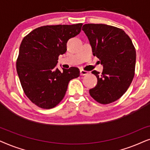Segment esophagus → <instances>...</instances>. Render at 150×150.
I'll use <instances>...</instances> for the list:
<instances>
[{
  "mask_svg": "<svg viewBox=\"0 0 150 150\" xmlns=\"http://www.w3.org/2000/svg\"><path fill=\"white\" fill-rule=\"evenodd\" d=\"M80 74H81V76H85L88 74V71L83 70V69H81L80 70Z\"/></svg>",
  "mask_w": 150,
  "mask_h": 150,
  "instance_id": "1",
  "label": "esophagus"
}]
</instances>
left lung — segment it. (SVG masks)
I'll use <instances>...</instances> for the list:
<instances>
[{
  "instance_id": "1",
  "label": "left lung",
  "mask_w": 150,
  "mask_h": 150,
  "mask_svg": "<svg viewBox=\"0 0 150 150\" xmlns=\"http://www.w3.org/2000/svg\"><path fill=\"white\" fill-rule=\"evenodd\" d=\"M83 30L89 41L94 56L103 65L102 74L93 70L98 83L89 93L100 104L120 98L134 76L136 50L132 40L121 28L104 24H86Z\"/></svg>"
}]
</instances>
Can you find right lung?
<instances>
[{"label":"right lung","mask_w":150,"mask_h":150,"mask_svg":"<svg viewBox=\"0 0 150 150\" xmlns=\"http://www.w3.org/2000/svg\"><path fill=\"white\" fill-rule=\"evenodd\" d=\"M83 24L37 28L22 40L16 69L24 93L42 108L56 106L66 93L70 80L80 76L75 67H56L59 56L67 51V42L80 33Z\"/></svg>","instance_id":"right-lung-1"}]
</instances>
